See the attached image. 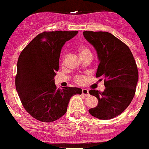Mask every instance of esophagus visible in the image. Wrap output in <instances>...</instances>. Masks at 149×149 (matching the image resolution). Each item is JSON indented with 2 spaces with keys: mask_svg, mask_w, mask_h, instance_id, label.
I'll return each instance as SVG.
<instances>
[{
  "mask_svg": "<svg viewBox=\"0 0 149 149\" xmlns=\"http://www.w3.org/2000/svg\"><path fill=\"white\" fill-rule=\"evenodd\" d=\"M82 95H85V96H88V95H89V91H88V90L84 88V89L82 90Z\"/></svg>",
  "mask_w": 149,
  "mask_h": 149,
  "instance_id": "34e87169",
  "label": "esophagus"
}]
</instances>
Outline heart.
<instances>
[{"instance_id": "heart-1", "label": "heart", "mask_w": 149, "mask_h": 149, "mask_svg": "<svg viewBox=\"0 0 149 149\" xmlns=\"http://www.w3.org/2000/svg\"><path fill=\"white\" fill-rule=\"evenodd\" d=\"M78 51H79L80 56L85 55V54H91V51H90V50L88 49V48H86V47H84V46L79 47V49H78ZM74 81L76 82V83L81 85V84H82L84 82H85V77H84L83 75H77V76L74 77Z\"/></svg>"}]
</instances>
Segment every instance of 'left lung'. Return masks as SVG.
Returning a JSON list of instances; mask_svg holds the SVG:
<instances>
[{"mask_svg": "<svg viewBox=\"0 0 149 149\" xmlns=\"http://www.w3.org/2000/svg\"><path fill=\"white\" fill-rule=\"evenodd\" d=\"M83 35L96 51L100 63L95 77H104L106 87L102 93L89 91L98 101L89 113L100 120L112 119L127 108L135 95L138 79L136 62L129 47L112 34L84 31Z\"/></svg>", "mask_w": 149, "mask_h": 149, "instance_id": "1", "label": "left lung"}]
</instances>
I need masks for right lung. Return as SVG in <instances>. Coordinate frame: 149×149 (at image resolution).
Returning <instances> with one entry per match:
<instances>
[{"label":"right lung","mask_w":149,"mask_h":149,"mask_svg":"<svg viewBox=\"0 0 149 149\" xmlns=\"http://www.w3.org/2000/svg\"><path fill=\"white\" fill-rule=\"evenodd\" d=\"M77 32L52 31L38 34L19 56L16 89L24 109L42 123L61 118L67 112L71 97L82 93L79 88H57L54 79L59 67L61 48Z\"/></svg>","instance_id":"right-lung-1"}]
</instances>
